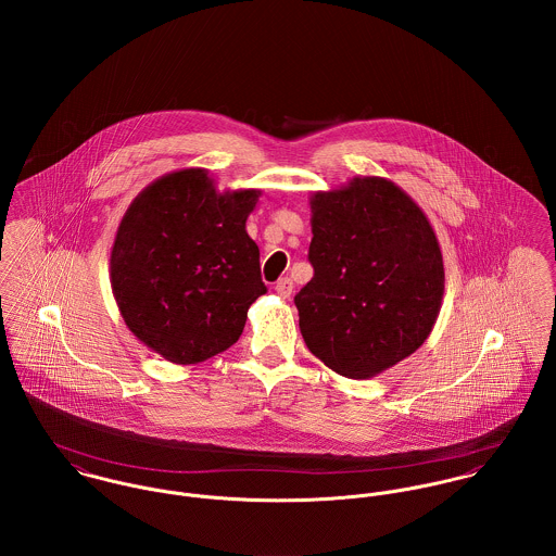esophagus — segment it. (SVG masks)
<instances>
[{
  "label": "esophagus",
  "mask_w": 556,
  "mask_h": 556,
  "mask_svg": "<svg viewBox=\"0 0 556 556\" xmlns=\"http://www.w3.org/2000/svg\"><path fill=\"white\" fill-rule=\"evenodd\" d=\"M274 289H276V293H278L280 298H289V295L293 293V280H291V278H280Z\"/></svg>",
  "instance_id": "34e87169"
}]
</instances>
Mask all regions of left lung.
<instances>
[{
  "instance_id": "8db88e82",
  "label": "left lung",
  "mask_w": 556,
  "mask_h": 556,
  "mask_svg": "<svg viewBox=\"0 0 556 556\" xmlns=\"http://www.w3.org/2000/svg\"><path fill=\"white\" fill-rule=\"evenodd\" d=\"M308 261L295 295L313 355L349 379H370L415 353L439 317L445 271L417 203L383 177L315 192Z\"/></svg>"
}]
</instances>
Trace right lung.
<instances>
[{"mask_svg":"<svg viewBox=\"0 0 556 556\" xmlns=\"http://www.w3.org/2000/svg\"><path fill=\"white\" fill-rule=\"evenodd\" d=\"M258 190L216 192L205 168L150 184L111 250V287L128 329L173 364L227 351L267 293L258 245L245 233Z\"/></svg>","mask_w":556,"mask_h":556,"instance_id":"obj_1","label":"right lung"}]
</instances>
